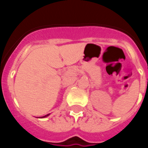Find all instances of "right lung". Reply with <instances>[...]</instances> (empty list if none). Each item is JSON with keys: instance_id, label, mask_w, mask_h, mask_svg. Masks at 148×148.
Returning a JSON list of instances; mask_svg holds the SVG:
<instances>
[{"instance_id": "add662e5", "label": "right lung", "mask_w": 148, "mask_h": 148, "mask_svg": "<svg viewBox=\"0 0 148 148\" xmlns=\"http://www.w3.org/2000/svg\"><path fill=\"white\" fill-rule=\"evenodd\" d=\"M49 114H46V115H44V116H43V117H38V118H44V117H48V116H49Z\"/></svg>"}]
</instances>
